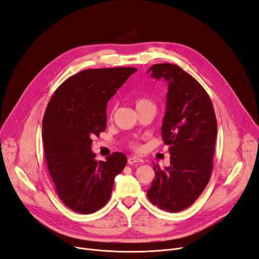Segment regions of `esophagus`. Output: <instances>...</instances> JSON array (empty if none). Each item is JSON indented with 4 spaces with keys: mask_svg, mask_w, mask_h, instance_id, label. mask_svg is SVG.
<instances>
[{
    "mask_svg": "<svg viewBox=\"0 0 259 259\" xmlns=\"http://www.w3.org/2000/svg\"><path fill=\"white\" fill-rule=\"evenodd\" d=\"M136 163H143V159L139 156H129L128 157V164L132 165V164H136Z\"/></svg>",
    "mask_w": 259,
    "mask_h": 259,
    "instance_id": "34e87169",
    "label": "esophagus"
}]
</instances>
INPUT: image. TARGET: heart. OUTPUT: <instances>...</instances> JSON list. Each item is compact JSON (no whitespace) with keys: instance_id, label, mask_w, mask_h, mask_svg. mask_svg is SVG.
I'll return each mask as SVG.
<instances>
[{"instance_id":"1","label":"heart","mask_w":259,"mask_h":259,"mask_svg":"<svg viewBox=\"0 0 259 259\" xmlns=\"http://www.w3.org/2000/svg\"><path fill=\"white\" fill-rule=\"evenodd\" d=\"M136 105H137V108L139 107H142V106H147V105H152V103L150 102V100L148 98L146 97H139L137 98L136 100ZM133 147H137L136 144H132Z\"/></svg>"}]
</instances>
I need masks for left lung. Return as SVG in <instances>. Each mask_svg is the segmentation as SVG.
<instances>
[{
    "label": "left lung",
    "instance_id": "left-lung-1",
    "mask_svg": "<svg viewBox=\"0 0 259 259\" xmlns=\"http://www.w3.org/2000/svg\"><path fill=\"white\" fill-rule=\"evenodd\" d=\"M147 73L168 84L161 129L170 153L169 166L153 165L155 177L147 197L159 208L177 212L192 205L209 181L217 119L203 87L181 67L159 63Z\"/></svg>",
    "mask_w": 259,
    "mask_h": 259
}]
</instances>
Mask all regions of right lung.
I'll use <instances>...</instances> for the list:
<instances>
[{"mask_svg": "<svg viewBox=\"0 0 259 259\" xmlns=\"http://www.w3.org/2000/svg\"><path fill=\"white\" fill-rule=\"evenodd\" d=\"M136 67L84 70L50 99L42 121L44 153L56 192L70 209L92 213L106 205L127 157L114 152L96 161L91 145L107 127V104Z\"/></svg>", "mask_w": 259, "mask_h": 259, "instance_id": "obj_1", "label": "right lung"}]
</instances>
